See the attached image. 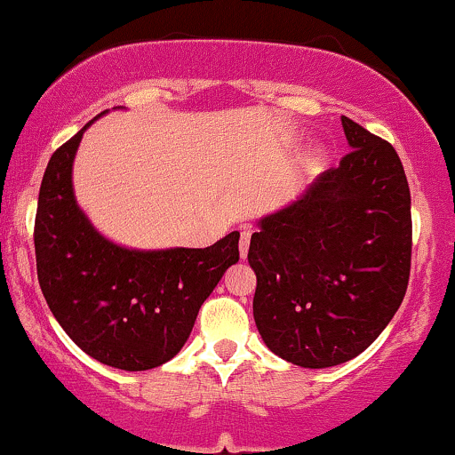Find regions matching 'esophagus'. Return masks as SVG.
Instances as JSON below:
<instances>
[{
	"mask_svg": "<svg viewBox=\"0 0 455 455\" xmlns=\"http://www.w3.org/2000/svg\"><path fill=\"white\" fill-rule=\"evenodd\" d=\"M250 231H241V237H239V254L241 258L247 256V250H250Z\"/></svg>",
	"mask_w": 455,
	"mask_h": 455,
	"instance_id": "1",
	"label": "esophagus"
}]
</instances>
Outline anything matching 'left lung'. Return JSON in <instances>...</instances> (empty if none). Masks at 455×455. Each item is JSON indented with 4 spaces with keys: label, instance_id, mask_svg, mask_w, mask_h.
<instances>
[{
    "label": "left lung",
    "instance_id": "left-lung-1",
    "mask_svg": "<svg viewBox=\"0 0 455 455\" xmlns=\"http://www.w3.org/2000/svg\"><path fill=\"white\" fill-rule=\"evenodd\" d=\"M353 151L260 220L247 260L267 347L321 370L355 359L399 310L411 268V197L393 145L342 117Z\"/></svg>",
    "mask_w": 455,
    "mask_h": 455
}]
</instances>
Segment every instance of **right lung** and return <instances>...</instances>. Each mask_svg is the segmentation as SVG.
<instances>
[{"instance_id":"1","label":"right lung","mask_w":455,"mask_h":455,"mask_svg":"<svg viewBox=\"0 0 455 455\" xmlns=\"http://www.w3.org/2000/svg\"><path fill=\"white\" fill-rule=\"evenodd\" d=\"M90 124L45 168L33 231L39 287L84 353L117 370H153L185 347L201 304L239 260V233L204 250L136 251L107 241L73 195L75 151Z\"/></svg>"}]
</instances>
